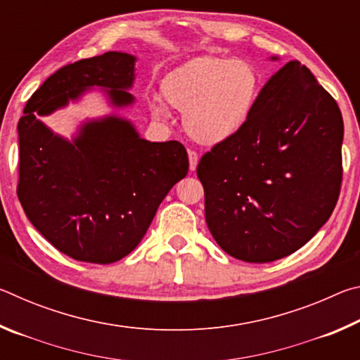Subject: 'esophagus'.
I'll return each instance as SVG.
<instances>
[{
    "label": "esophagus",
    "instance_id": "obj_1",
    "mask_svg": "<svg viewBox=\"0 0 360 360\" xmlns=\"http://www.w3.org/2000/svg\"><path fill=\"white\" fill-rule=\"evenodd\" d=\"M198 165V154L195 150H188V167H191V172H195Z\"/></svg>",
    "mask_w": 360,
    "mask_h": 360
}]
</instances>
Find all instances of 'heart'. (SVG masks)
Returning <instances> with one entry per match:
<instances>
[{
  "mask_svg": "<svg viewBox=\"0 0 360 360\" xmlns=\"http://www.w3.org/2000/svg\"><path fill=\"white\" fill-rule=\"evenodd\" d=\"M262 76L243 58L197 57L163 79V100L184 112V129L205 146L227 143L246 129L257 106ZM157 120H167L163 105H150Z\"/></svg>",
  "mask_w": 360,
  "mask_h": 360,
  "instance_id": "b5f03b06",
  "label": "heart"
}]
</instances>
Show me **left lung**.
<instances>
[{
    "label": "left lung",
    "instance_id": "1",
    "mask_svg": "<svg viewBox=\"0 0 360 360\" xmlns=\"http://www.w3.org/2000/svg\"><path fill=\"white\" fill-rule=\"evenodd\" d=\"M341 144L337 101L307 66L290 60L260 90L246 129L198 163L212 238L252 264L307 245L337 205Z\"/></svg>",
    "mask_w": 360,
    "mask_h": 360
}]
</instances>
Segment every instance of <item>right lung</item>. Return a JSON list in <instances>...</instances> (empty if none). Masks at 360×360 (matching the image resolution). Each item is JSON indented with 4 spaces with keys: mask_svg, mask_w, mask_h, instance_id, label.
Here are the masks:
<instances>
[{
    "mask_svg": "<svg viewBox=\"0 0 360 360\" xmlns=\"http://www.w3.org/2000/svg\"><path fill=\"white\" fill-rule=\"evenodd\" d=\"M135 63L130 53L106 52L63 66L32 95L17 125L23 211L52 246L76 260L112 264L129 255L188 172L181 143H150L114 112L84 120L71 139L39 119L92 89H101L112 109L131 106Z\"/></svg>",
    "mask_w": 360,
    "mask_h": 360,
    "instance_id": "obj_1",
    "label": "right lung"
}]
</instances>
